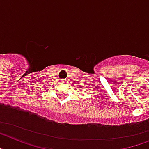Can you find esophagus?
<instances>
[{"instance_id": "1", "label": "esophagus", "mask_w": 149, "mask_h": 149, "mask_svg": "<svg viewBox=\"0 0 149 149\" xmlns=\"http://www.w3.org/2000/svg\"><path fill=\"white\" fill-rule=\"evenodd\" d=\"M61 81H64V80H61Z\"/></svg>"}]
</instances>
